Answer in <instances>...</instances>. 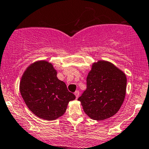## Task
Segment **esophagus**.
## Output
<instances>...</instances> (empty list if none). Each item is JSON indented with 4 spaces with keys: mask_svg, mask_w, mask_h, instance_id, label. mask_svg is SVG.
I'll list each match as a JSON object with an SVG mask.
<instances>
[{
    "mask_svg": "<svg viewBox=\"0 0 149 149\" xmlns=\"http://www.w3.org/2000/svg\"><path fill=\"white\" fill-rule=\"evenodd\" d=\"M75 95H76V98H78L79 97V91H76V92L74 93Z\"/></svg>",
    "mask_w": 149,
    "mask_h": 149,
    "instance_id": "esophagus-1",
    "label": "esophagus"
}]
</instances>
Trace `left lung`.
Listing matches in <instances>:
<instances>
[{"mask_svg": "<svg viewBox=\"0 0 149 149\" xmlns=\"http://www.w3.org/2000/svg\"><path fill=\"white\" fill-rule=\"evenodd\" d=\"M126 82L125 73L111 63H94L88 74L86 89L78 98L84 112L93 120L115 115L124 101Z\"/></svg>", "mask_w": 149, "mask_h": 149, "instance_id": "left-lung-1", "label": "left lung"}]
</instances>
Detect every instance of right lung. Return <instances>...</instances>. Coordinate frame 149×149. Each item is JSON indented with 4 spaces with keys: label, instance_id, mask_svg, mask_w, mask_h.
Listing matches in <instances>:
<instances>
[{
    "label": "right lung",
    "instance_id": "right-lung-1",
    "mask_svg": "<svg viewBox=\"0 0 149 149\" xmlns=\"http://www.w3.org/2000/svg\"><path fill=\"white\" fill-rule=\"evenodd\" d=\"M56 76L57 72L51 63L40 61L28 67L20 83L21 94L28 108L45 120L61 116L69 101L76 98Z\"/></svg>",
    "mask_w": 149,
    "mask_h": 149
}]
</instances>
